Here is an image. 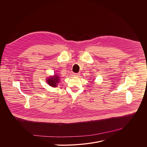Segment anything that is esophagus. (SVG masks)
<instances>
[{
    "mask_svg": "<svg viewBox=\"0 0 147 147\" xmlns=\"http://www.w3.org/2000/svg\"><path fill=\"white\" fill-rule=\"evenodd\" d=\"M73 76H76V77H78L80 76V73H73Z\"/></svg>",
    "mask_w": 147,
    "mask_h": 147,
    "instance_id": "esophagus-1",
    "label": "esophagus"
}]
</instances>
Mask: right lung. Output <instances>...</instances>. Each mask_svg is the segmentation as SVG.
<instances>
[{
  "label": "right lung",
  "mask_w": 147,
  "mask_h": 147,
  "mask_svg": "<svg viewBox=\"0 0 147 147\" xmlns=\"http://www.w3.org/2000/svg\"><path fill=\"white\" fill-rule=\"evenodd\" d=\"M59 77L57 75H55L53 77H51L48 79L47 80L48 84L52 87H56L57 86V84L59 82Z\"/></svg>",
  "instance_id": "obj_1"
}]
</instances>
